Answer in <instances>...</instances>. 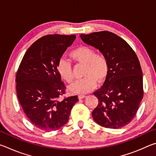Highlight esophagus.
I'll list each match as a JSON object with an SVG mask.
<instances>
[{"mask_svg": "<svg viewBox=\"0 0 156 156\" xmlns=\"http://www.w3.org/2000/svg\"><path fill=\"white\" fill-rule=\"evenodd\" d=\"M87 96H85V95H83V94H80L78 95V99H83V98H84Z\"/></svg>", "mask_w": 156, "mask_h": 156, "instance_id": "esophagus-1", "label": "esophagus"}]
</instances>
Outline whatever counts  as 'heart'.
Here are the masks:
<instances>
[{"mask_svg": "<svg viewBox=\"0 0 156 156\" xmlns=\"http://www.w3.org/2000/svg\"><path fill=\"white\" fill-rule=\"evenodd\" d=\"M72 58L78 62L85 65L84 69V78L76 80L72 86L71 90L78 94H86L96 87L97 80L103 81L109 73V62L105 55L96 54L90 47L80 46L70 53ZM57 70L61 78L68 83H72L74 76L72 72V64L65 58L59 60Z\"/></svg>", "mask_w": 156, "mask_h": 156, "instance_id": "obj_1", "label": "heart"}]
</instances>
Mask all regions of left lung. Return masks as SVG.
<instances>
[{
    "instance_id": "8db88e82",
    "label": "left lung",
    "mask_w": 156,
    "mask_h": 156,
    "mask_svg": "<svg viewBox=\"0 0 156 156\" xmlns=\"http://www.w3.org/2000/svg\"><path fill=\"white\" fill-rule=\"evenodd\" d=\"M84 43L105 55L109 73L104 84L94 92L98 105L92 112L95 122L110 129H119L135 117L143 98V78L139 60L130 45L107 31L80 34Z\"/></svg>"
}]
</instances>
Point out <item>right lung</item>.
<instances>
[{"mask_svg": "<svg viewBox=\"0 0 156 156\" xmlns=\"http://www.w3.org/2000/svg\"><path fill=\"white\" fill-rule=\"evenodd\" d=\"M75 35H47L31 44L17 71L16 93L31 122L41 130H58L67 122L78 96L61 98L66 87L57 65Z\"/></svg>", "mask_w": 156, "mask_h": 156, "instance_id": "obj_1", "label": "right lung"}]
</instances>
